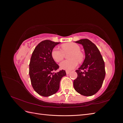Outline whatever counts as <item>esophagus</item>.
I'll use <instances>...</instances> for the list:
<instances>
[{
  "label": "esophagus",
  "instance_id": "1",
  "mask_svg": "<svg viewBox=\"0 0 123 123\" xmlns=\"http://www.w3.org/2000/svg\"><path fill=\"white\" fill-rule=\"evenodd\" d=\"M66 72L67 74H69L70 73V71H66Z\"/></svg>",
  "mask_w": 123,
  "mask_h": 123
}]
</instances>
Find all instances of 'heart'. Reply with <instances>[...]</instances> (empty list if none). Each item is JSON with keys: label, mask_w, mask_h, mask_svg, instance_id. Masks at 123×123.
Wrapping results in <instances>:
<instances>
[{"label": "heart", "mask_w": 123, "mask_h": 123, "mask_svg": "<svg viewBox=\"0 0 123 123\" xmlns=\"http://www.w3.org/2000/svg\"><path fill=\"white\" fill-rule=\"evenodd\" d=\"M62 50L57 48H54L52 51L51 55L56 62H59L64 59L65 54L70 53L69 58L70 60L64 61L61 62L59 66L62 70L70 71L75 68L78 62H81L84 58V55L80 51L79 45L74 43H68L62 44Z\"/></svg>", "instance_id": "heart-1"}]
</instances>
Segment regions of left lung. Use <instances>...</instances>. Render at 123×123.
Instances as JSON below:
<instances>
[{
	"label": "left lung",
	"mask_w": 123,
	"mask_h": 123,
	"mask_svg": "<svg viewBox=\"0 0 123 123\" xmlns=\"http://www.w3.org/2000/svg\"><path fill=\"white\" fill-rule=\"evenodd\" d=\"M83 46L85 58L83 64L76 70L77 77L74 80V89L84 96H92L101 88L105 77V63L94 43L88 39L75 42Z\"/></svg>",
	"instance_id": "1"
}]
</instances>
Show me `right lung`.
<instances>
[{
	"label": "right lung",
	"instance_id": "right-lung-1",
	"mask_svg": "<svg viewBox=\"0 0 123 123\" xmlns=\"http://www.w3.org/2000/svg\"><path fill=\"white\" fill-rule=\"evenodd\" d=\"M60 43L50 40L42 41L33 51L29 64V75L34 90L40 95L49 96L56 93L66 71L61 70L54 73L59 68L51 55L52 51Z\"/></svg>",
	"mask_w": 123,
	"mask_h": 123
}]
</instances>
